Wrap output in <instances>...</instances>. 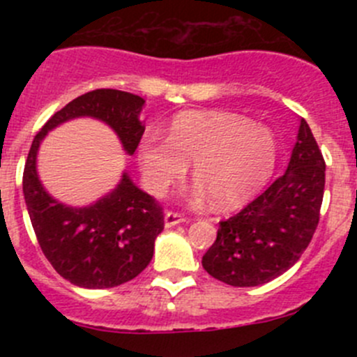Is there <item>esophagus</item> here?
Listing matches in <instances>:
<instances>
[{"mask_svg": "<svg viewBox=\"0 0 357 357\" xmlns=\"http://www.w3.org/2000/svg\"><path fill=\"white\" fill-rule=\"evenodd\" d=\"M186 218L183 214H179V212H165L164 215V226L165 228H172V226L176 225H181V222H185Z\"/></svg>", "mask_w": 357, "mask_h": 357, "instance_id": "1", "label": "esophagus"}]
</instances>
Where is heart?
Instances as JSON below:
<instances>
[{"instance_id": "obj_1", "label": "heart", "mask_w": 357, "mask_h": 357, "mask_svg": "<svg viewBox=\"0 0 357 357\" xmlns=\"http://www.w3.org/2000/svg\"><path fill=\"white\" fill-rule=\"evenodd\" d=\"M278 145L264 126L242 115L218 110L181 112L172 119L167 138L149 131L138 160L146 186L162 195L185 176L193 178L218 208H235L257 195L276 167Z\"/></svg>"}]
</instances>
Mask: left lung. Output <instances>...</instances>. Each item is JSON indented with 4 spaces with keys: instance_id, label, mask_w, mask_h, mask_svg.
Listing matches in <instances>:
<instances>
[{
    "instance_id": "1",
    "label": "left lung",
    "mask_w": 357,
    "mask_h": 357,
    "mask_svg": "<svg viewBox=\"0 0 357 357\" xmlns=\"http://www.w3.org/2000/svg\"><path fill=\"white\" fill-rule=\"evenodd\" d=\"M325 160L301 119L287 171L243 211L219 222L218 238L202 257L205 271L231 287L278 278L301 259L319 221Z\"/></svg>"
}]
</instances>
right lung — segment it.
<instances>
[{"label": "right lung", "mask_w": 357, "mask_h": 357, "mask_svg": "<svg viewBox=\"0 0 357 357\" xmlns=\"http://www.w3.org/2000/svg\"><path fill=\"white\" fill-rule=\"evenodd\" d=\"M145 100L119 89H95L56 112L36 135L24 169L22 190L29 218L43 254L55 271L82 289H112L136 278L153 257L164 229L155 200L139 190L128 172L119 185L86 207L53 199L38 176V152L50 131L63 122L91 117L105 122L132 155L145 132L139 121Z\"/></svg>", "instance_id": "obj_1"}]
</instances>
